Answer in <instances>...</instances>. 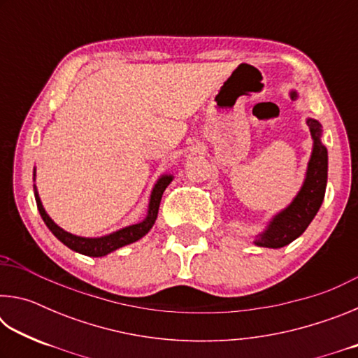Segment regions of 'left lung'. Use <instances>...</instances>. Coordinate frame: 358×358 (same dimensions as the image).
Listing matches in <instances>:
<instances>
[{
  "instance_id": "obj_1",
  "label": "left lung",
  "mask_w": 358,
  "mask_h": 358,
  "mask_svg": "<svg viewBox=\"0 0 358 358\" xmlns=\"http://www.w3.org/2000/svg\"><path fill=\"white\" fill-rule=\"evenodd\" d=\"M290 99H299V93L292 90ZM313 138V151L308 161L305 180L300 191L286 208L278 211L266 224L262 232L256 235L252 243L262 248H282L292 243L310 226L324 202L327 187V172H329V153L322 143V126L317 120L306 118Z\"/></svg>"
}]
</instances>
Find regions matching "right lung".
<instances>
[{
	"label": "right lung",
	"instance_id": "1",
	"mask_svg": "<svg viewBox=\"0 0 358 358\" xmlns=\"http://www.w3.org/2000/svg\"><path fill=\"white\" fill-rule=\"evenodd\" d=\"M34 180H36V169H34ZM173 175L171 173H164L161 175L159 178L153 186L150 194V202H148V210H147V216L143 217L141 222L131 224V226H126L123 229L115 230L112 234L102 235V237H80V235H74L68 232L58 226V224L52 220L50 216L47 215V211L44 208V205L41 202L38 187L34 185V197H36V203H38V210L41 213V217L44 220L45 226L50 229V232L55 235V237L62 241L63 245H66L69 250L76 251L78 254H83V256H90V257H102L107 256V254L113 252L115 250H120L126 245L134 243V241L141 240L150 232V229L153 227V224L157 217V210H159V203H161V197L162 192L166 191V187L172 183Z\"/></svg>",
	"mask_w": 358,
	"mask_h": 358
}]
</instances>
